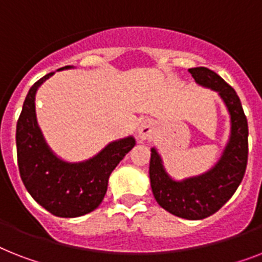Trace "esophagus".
Listing matches in <instances>:
<instances>
[{
    "mask_svg": "<svg viewBox=\"0 0 262 262\" xmlns=\"http://www.w3.org/2000/svg\"><path fill=\"white\" fill-rule=\"evenodd\" d=\"M153 135V124L150 121H145L142 122L140 129H138V137L140 140H148V138L152 137Z\"/></svg>",
    "mask_w": 262,
    "mask_h": 262,
    "instance_id": "1",
    "label": "esophagus"
}]
</instances>
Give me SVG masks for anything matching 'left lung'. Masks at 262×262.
Segmentation results:
<instances>
[{
  "label": "left lung",
  "instance_id": "left-lung-1",
  "mask_svg": "<svg viewBox=\"0 0 262 262\" xmlns=\"http://www.w3.org/2000/svg\"><path fill=\"white\" fill-rule=\"evenodd\" d=\"M195 82L220 93L231 118V136L218 164L196 178L175 182L164 171L152 148L149 179L153 196L161 207L184 220H203L226 203L244 179L248 165V120L235 90L206 67L188 70Z\"/></svg>",
  "mask_w": 262,
  "mask_h": 262
}]
</instances>
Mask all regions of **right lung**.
Segmentation results:
<instances>
[{
  "label": "right lung",
  "instance_id": "obj_1",
  "mask_svg": "<svg viewBox=\"0 0 262 262\" xmlns=\"http://www.w3.org/2000/svg\"><path fill=\"white\" fill-rule=\"evenodd\" d=\"M54 72L37 80L25 98L16 126L17 164L25 188L40 206L56 216L75 218L101 205L110 173L136 141L133 137L114 141L78 164L57 159L47 146L35 114L36 90Z\"/></svg>",
  "mask_w": 262,
  "mask_h": 262
}]
</instances>
